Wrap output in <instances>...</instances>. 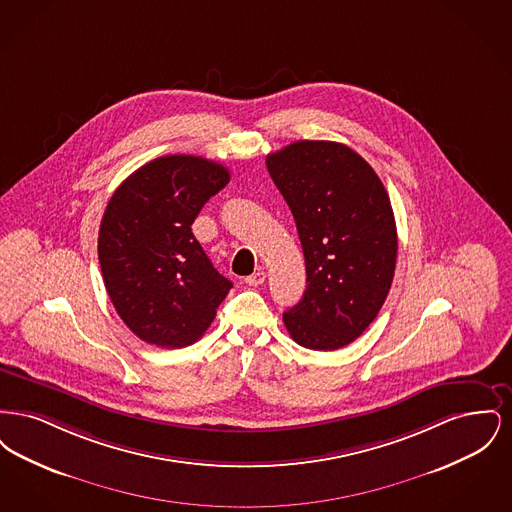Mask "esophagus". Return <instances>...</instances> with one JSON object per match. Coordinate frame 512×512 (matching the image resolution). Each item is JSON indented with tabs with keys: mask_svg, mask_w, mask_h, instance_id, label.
Returning a JSON list of instances; mask_svg holds the SVG:
<instances>
[{
	"mask_svg": "<svg viewBox=\"0 0 512 512\" xmlns=\"http://www.w3.org/2000/svg\"><path fill=\"white\" fill-rule=\"evenodd\" d=\"M265 280H267V274L263 270H259V272H253L251 276H247L245 284L247 286H261V284H265Z\"/></svg>",
	"mask_w": 512,
	"mask_h": 512,
	"instance_id": "34e87169",
	"label": "esophagus"
}]
</instances>
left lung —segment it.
Masks as SVG:
<instances>
[{"mask_svg": "<svg viewBox=\"0 0 512 512\" xmlns=\"http://www.w3.org/2000/svg\"><path fill=\"white\" fill-rule=\"evenodd\" d=\"M267 169L292 209L307 270V290L284 324L307 349L345 347L390 292L397 259L390 195L365 159L338 142H293L267 155Z\"/></svg>", "mask_w": 512, "mask_h": 512, "instance_id": "1", "label": "left lung"}]
</instances>
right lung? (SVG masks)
Instances as JSON below:
<instances>
[{
	"label": "right lung",
	"instance_id": "obj_1",
	"mask_svg": "<svg viewBox=\"0 0 512 512\" xmlns=\"http://www.w3.org/2000/svg\"><path fill=\"white\" fill-rule=\"evenodd\" d=\"M230 182L220 163L165 155L132 172L111 195L99 226L105 290L140 340L178 349L211 326L232 282L213 267L192 224Z\"/></svg>",
	"mask_w": 512,
	"mask_h": 512
}]
</instances>
